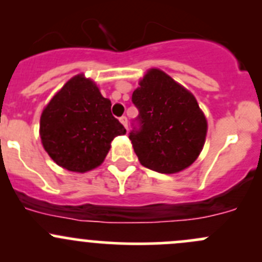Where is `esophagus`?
Returning a JSON list of instances; mask_svg holds the SVG:
<instances>
[{
  "mask_svg": "<svg viewBox=\"0 0 262 262\" xmlns=\"http://www.w3.org/2000/svg\"><path fill=\"white\" fill-rule=\"evenodd\" d=\"M120 123L123 124L124 128L128 129V119H126V116H121V118H120Z\"/></svg>",
  "mask_w": 262,
  "mask_h": 262,
  "instance_id": "34e87169",
  "label": "esophagus"
}]
</instances>
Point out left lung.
<instances>
[{"label":"left lung","instance_id":"8db88e82","mask_svg":"<svg viewBox=\"0 0 262 262\" xmlns=\"http://www.w3.org/2000/svg\"><path fill=\"white\" fill-rule=\"evenodd\" d=\"M132 101L139 115L129 139L139 162L160 173L189 167L202 152L208 129L194 95L152 68L134 90Z\"/></svg>","mask_w":262,"mask_h":262}]
</instances>
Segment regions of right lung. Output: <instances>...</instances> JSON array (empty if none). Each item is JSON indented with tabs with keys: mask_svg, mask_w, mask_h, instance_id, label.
<instances>
[{
	"mask_svg": "<svg viewBox=\"0 0 262 262\" xmlns=\"http://www.w3.org/2000/svg\"><path fill=\"white\" fill-rule=\"evenodd\" d=\"M125 133L112 114V101L83 75L71 78L40 116L44 149L58 166L72 172H86L101 165L113 139Z\"/></svg>",
	"mask_w": 262,
	"mask_h": 262,
	"instance_id": "add662e5",
	"label": "right lung"
}]
</instances>
